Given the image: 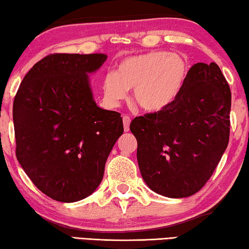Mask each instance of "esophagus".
Masks as SVG:
<instances>
[{"mask_svg":"<svg viewBox=\"0 0 249 249\" xmlns=\"http://www.w3.org/2000/svg\"><path fill=\"white\" fill-rule=\"evenodd\" d=\"M122 121H124V131H129V127H130V118H129L128 115H124V118H122Z\"/></svg>","mask_w":249,"mask_h":249,"instance_id":"34e87169","label":"esophagus"}]
</instances>
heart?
<instances>
[{
    "mask_svg": "<svg viewBox=\"0 0 249 249\" xmlns=\"http://www.w3.org/2000/svg\"><path fill=\"white\" fill-rule=\"evenodd\" d=\"M189 73L187 60L179 54L153 51L121 61L117 73L104 77V102L117 107L132 89V102L148 113L161 112L175 103Z\"/></svg>",
    "mask_w": 249,
    "mask_h": 249,
    "instance_id": "obj_1",
    "label": "heart"
}]
</instances>
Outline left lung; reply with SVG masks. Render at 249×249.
Wrapping results in <instances>:
<instances>
[{
  "mask_svg": "<svg viewBox=\"0 0 249 249\" xmlns=\"http://www.w3.org/2000/svg\"><path fill=\"white\" fill-rule=\"evenodd\" d=\"M230 108V87L219 66L194 64L171 107L130 124L146 185L170 198L202 189L229 142Z\"/></svg>",
  "mask_w": 249,
  "mask_h": 249,
  "instance_id": "obj_1",
  "label": "left lung"
}]
</instances>
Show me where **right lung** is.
Wrapping results in <instances>:
<instances>
[{
	"mask_svg": "<svg viewBox=\"0 0 249 249\" xmlns=\"http://www.w3.org/2000/svg\"><path fill=\"white\" fill-rule=\"evenodd\" d=\"M105 54H50L28 71L13 101L16 155L34 185L73 203L93 194L124 134L120 113L98 107L88 74Z\"/></svg>",
	"mask_w": 249,
	"mask_h": 249,
	"instance_id": "obj_1",
	"label": "right lung"
}]
</instances>
